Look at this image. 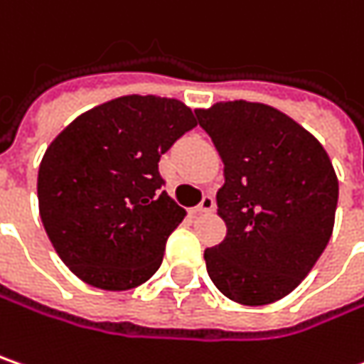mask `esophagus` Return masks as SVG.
I'll return each mask as SVG.
<instances>
[{"label": "esophagus", "instance_id": "34e87169", "mask_svg": "<svg viewBox=\"0 0 364 364\" xmlns=\"http://www.w3.org/2000/svg\"><path fill=\"white\" fill-rule=\"evenodd\" d=\"M214 208H216V200L212 196H203V200L196 208V212H214Z\"/></svg>", "mask_w": 364, "mask_h": 364}]
</instances>
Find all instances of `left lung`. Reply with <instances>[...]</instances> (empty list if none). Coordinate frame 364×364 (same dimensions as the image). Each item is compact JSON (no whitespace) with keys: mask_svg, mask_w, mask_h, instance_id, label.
I'll list each match as a JSON object with an SVG mask.
<instances>
[{"mask_svg":"<svg viewBox=\"0 0 364 364\" xmlns=\"http://www.w3.org/2000/svg\"><path fill=\"white\" fill-rule=\"evenodd\" d=\"M196 115L225 162L216 202L228 230L203 253L208 274L235 303H274L301 284L330 241L338 205L330 156L267 105L216 102Z\"/></svg>","mask_w":364,"mask_h":364,"instance_id":"obj_1","label":"left lung"}]
</instances>
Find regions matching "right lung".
Segmentation results:
<instances>
[{
  "label": "right lung",
  "mask_w": 364,
  "mask_h": 364,
  "mask_svg": "<svg viewBox=\"0 0 364 364\" xmlns=\"http://www.w3.org/2000/svg\"><path fill=\"white\" fill-rule=\"evenodd\" d=\"M196 125L181 100L132 95L80 115L51 141L38 168V212L80 280L127 290L161 267L185 210L162 189L159 161Z\"/></svg>",
  "instance_id": "add662e5"
}]
</instances>
